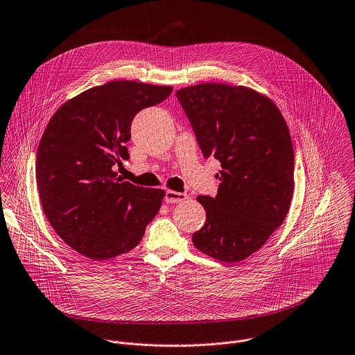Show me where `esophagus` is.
Instances as JSON below:
<instances>
[{
	"instance_id": "obj_1",
	"label": "esophagus",
	"mask_w": 355,
	"mask_h": 355,
	"mask_svg": "<svg viewBox=\"0 0 355 355\" xmlns=\"http://www.w3.org/2000/svg\"><path fill=\"white\" fill-rule=\"evenodd\" d=\"M185 199H188V195H187V193L175 192V191H167V192H166V202L170 203V205L184 202Z\"/></svg>"
}]
</instances>
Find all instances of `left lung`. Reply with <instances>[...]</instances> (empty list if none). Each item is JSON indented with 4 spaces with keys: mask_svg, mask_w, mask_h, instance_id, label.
I'll return each instance as SVG.
<instances>
[{
    "mask_svg": "<svg viewBox=\"0 0 355 355\" xmlns=\"http://www.w3.org/2000/svg\"><path fill=\"white\" fill-rule=\"evenodd\" d=\"M205 157L221 163L217 196L200 195L205 225L195 248L234 264L284 223L295 188V150L278 106L245 85L203 83L177 91Z\"/></svg>",
    "mask_w": 355,
    "mask_h": 355,
    "instance_id": "obj_1",
    "label": "left lung"
}]
</instances>
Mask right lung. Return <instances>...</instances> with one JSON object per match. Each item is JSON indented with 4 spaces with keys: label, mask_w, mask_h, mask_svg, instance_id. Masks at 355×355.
<instances>
[{
    "label": "right lung",
    "mask_w": 355,
    "mask_h": 355,
    "mask_svg": "<svg viewBox=\"0 0 355 355\" xmlns=\"http://www.w3.org/2000/svg\"><path fill=\"white\" fill-rule=\"evenodd\" d=\"M170 85L116 80L66 101L38 145L35 178L42 210L76 252L109 260L132 250L159 213L163 189L137 187L113 170L130 157L131 121L164 101Z\"/></svg>",
    "instance_id": "add662e5"
}]
</instances>
